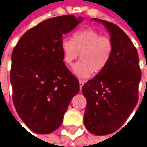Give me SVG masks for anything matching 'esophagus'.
<instances>
[{"label": "esophagus", "mask_w": 147, "mask_h": 147, "mask_svg": "<svg viewBox=\"0 0 147 147\" xmlns=\"http://www.w3.org/2000/svg\"><path fill=\"white\" fill-rule=\"evenodd\" d=\"M84 83H85V82L82 80L79 81V87H80V90L82 89V86L84 85Z\"/></svg>", "instance_id": "esophagus-1"}]
</instances>
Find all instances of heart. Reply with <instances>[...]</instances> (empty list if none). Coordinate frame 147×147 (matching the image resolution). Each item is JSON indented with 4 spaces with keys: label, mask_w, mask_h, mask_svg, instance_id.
Segmentation results:
<instances>
[{
    "label": "heart",
    "mask_w": 147,
    "mask_h": 147,
    "mask_svg": "<svg viewBox=\"0 0 147 147\" xmlns=\"http://www.w3.org/2000/svg\"><path fill=\"white\" fill-rule=\"evenodd\" d=\"M61 49L63 61L68 66H71L80 54L81 61L73 68V72L80 78H86L94 72L103 71L108 65L113 53V43L97 30L88 28L75 32L72 40L62 39Z\"/></svg>",
    "instance_id": "1"
}]
</instances>
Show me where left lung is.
<instances>
[{
	"mask_svg": "<svg viewBox=\"0 0 147 147\" xmlns=\"http://www.w3.org/2000/svg\"><path fill=\"white\" fill-rule=\"evenodd\" d=\"M110 34L113 53L108 65L85 83L82 91L86 99L84 125L95 135L114 133L125 122L138 100L142 74L137 49L123 30L105 20Z\"/></svg>",
	"mask_w": 147,
	"mask_h": 147,
	"instance_id": "8db88e82",
	"label": "left lung"
}]
</instances>
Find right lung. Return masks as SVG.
Here are the masks:
<instances>
[{
    "label": "right lung",
    "instance_id": "add662e5",
    "mask_svg": "<svg viewBox=\"0 0 147 147\" xmlns=\"http://www.w3.org/2000/svg\"><path fill=\"white\" fill-rule=\"evenodd\" d=\"M83 18H48L27 30L13 50L10 82L17 113L39 134L57 129L79 82L63 61L61 42Z\"/></svg>",
    "mask_w": 147,
    "mask_h": 147
}]
</instances>
